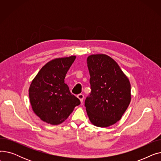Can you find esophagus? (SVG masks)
<instances>
[{
  "label": "esophagus",
  "instance_id": "esophagus-1",
  "mask_svg": "<svg viewBox=\"0 0 161 161\" xmlns=\"http://www.w3.org/2000/svg\"><path fill=\"white\" fill-rule=\"evenodd\" d=\"M77 97H78V98L80 100L81 103H82V102H83V98H84L83 95V94H79V95H78Z\"/></svg>",
  "mask_w": 161,
  "mask_h": 161
}]
</instances>
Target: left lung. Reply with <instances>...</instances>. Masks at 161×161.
<instances>
[{
	"label": "left lung",
	"instance_id": "1",
	"mask_svg": "<svg viewBox=\"0 0 161 161\" xmlns=\"http://www.w3.org/2000/svg\"><path fill=\"white\" fill-rule=\"evenodd\" d=\"M91 91L85 100L89 120L107 127L121 119L131 99L130 84L117 63L106 55H92L87 59Z\"/></svg>",
	"mask_w": 161,
	"mask_h": 161
}]
</instances>
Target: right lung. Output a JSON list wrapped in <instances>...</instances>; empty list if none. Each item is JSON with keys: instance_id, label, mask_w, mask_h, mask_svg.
Returning <instances> with one entry per match:
<instances>
[{"instance_id": "add662e5", "label": "right lung", "mask_w": 161, "mask_h": 161, "mask_svg": "<svg viewBox=\"0 0 161 161\" xmlns=\"http://www.w3.org/2000/svg\"><path fill=\"white\" fill-rule=\"evenodd\" d=\"M75 56L58 58L42 68L29 88L30 102L34 112L51 125L66 120L80 100L72 95L66 83V74Z\"/></svg>"}]
</instances>
